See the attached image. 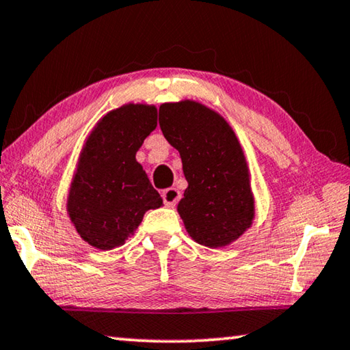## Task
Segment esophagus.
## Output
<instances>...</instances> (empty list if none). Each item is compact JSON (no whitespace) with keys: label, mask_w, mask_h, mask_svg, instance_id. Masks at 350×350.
<instances>
[{"label":"esophagus","mask_w":350,"mask_h":350,"mask_svg":"<svg viewBox=\"0 0 350 350\" xmlns=\"http://www.w3.org/2000/svg\"><path fill=\"white\" fill-rule=\"evenodd\" d=\"M180 198H181V193L178 189H175V187H169L163 192V202L165 206H169V208H174V206H176V203L180 202Z\"/></svg>","instance_id":"obj_1"}]
</instances>
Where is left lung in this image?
I'll return each mask as SVG.
<instances>
[{
    "mask_svg": "<svg viewBox=\"0 0 350 350\" xmlns=\"http://www.w3.org/2000/svg\"><path fill=\"white\" fill-rule=\"evenodd\" d=\"M158 121L180 152L189 183L178 203L187 232L209 248L239 239L254 219V198L232 129L220 114L192 100L163 104Z\"/></svg>",
    "mask_w": 350,
    "mask_h": 350,
    "instance_id": "obj_1",
    "label": "left lung"
}]
</instances>
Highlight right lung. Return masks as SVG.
I'll return each instance as SVG.
<instances>
[{
	"mask_svg": "<svg viewBox=\"0 0 350 350\" xmlns=\"http://www.w3.org/2000/svg\"><path fill=\"white\" fill-rule=\"evenodd\" d=\"M157 108L129 104L113 110L85 142L68 197V213L85 242L113 250L133 236L148 209L163 204L136 161L157 129Z\"/></svg>",
	"mask_w": 350,
	"mask_h": 350,
	"instance_id": "add662e5",
	"label": "right lung"
}]
</instances>
